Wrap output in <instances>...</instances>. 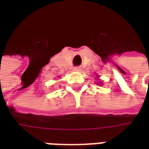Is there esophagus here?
<instances>
[{"label": "esophagus", "mask_w": 149, "mask_h": 149, "mask_svg": "<svg viewBox=\"0 0 149 149\" xmlns=\"http://www.w3.org/2000/svg\"><path fill=\"white\" fill-rule=\"evenodd\" d=\"M73 71L80 72L81 71V68L80 67H75V68H73Z\"/></svg>", "instance_id": "esophagus-1"}]
</instances>
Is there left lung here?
<instances>
[{"label":"left lung","instance_id":"left-lung-1","mask_svg":"<svg viewBox=\"0 0 149 149\" xmlns=\"http://www.w3.org/2000/svg\"><path fill=\"white\" fill-rule=\"evenodd\" d=\"M97 80H98V81H100V79H98V78H99V76H98V75H97ZM97 85H102V84H103V83H102V81H98V82H97Z\"/></svg>","mask_w":149,"mask_h":149}]
</instances>
